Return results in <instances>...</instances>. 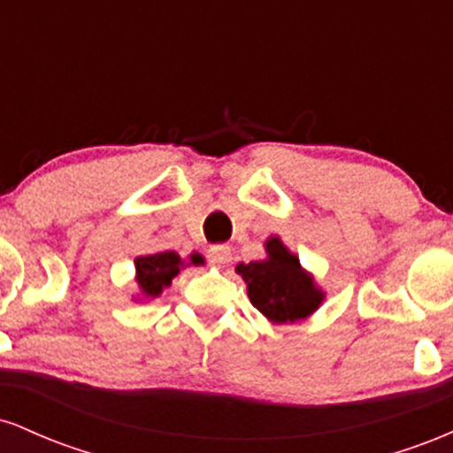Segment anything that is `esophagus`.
<instances>
[{
	"instance_id": "34e87169",
	"label": "esophagus",
	"mask_w": 453,
	"mask_h": 453,
	"mask_svg": "<svg viewBox=\"0 0 453 453\" xmlns=\"http://www.w3.org/2000/svg\"><path fill=\"white\" fill-rule=\"evenodd\" d=\"M209 259L215 266H226V264H230L232 259V251L230 247H226V244H215V247L209 249Z\"/></svg>"
}]
</instances>
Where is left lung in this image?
<instances>
[{"label": "left lung", "mask_w": 453, "mask_h": 453, "mask_svg": "<svg viewBox=\"0 0 453 453\" xmlns=\"http://www.w3.org/2000/svg\"><path fill=\"white\" fill-rule=\"evenodd\" d=\"M264 247L266 257L236 266L247 283L249 300L273 324L304 321L319 309L326 294L279 236H270Z\"/></svg>", "instance_id": "obj_1"}]
</instances>
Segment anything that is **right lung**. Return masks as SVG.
I'll use <instances>...</instances> for the list:
<instances>
[{"label":"right lung","mask_w":453,"mask_h":453,"mask_svg":"<svg viewBox=\"0 0 453 453\" xmlns=\"http://www.w3.org/2000/svg\"><path fill=\"white\" fill-rule=\"evenodd\" d=\"M191 264L200 266V264H204V257L196 251L191 253L189 259H183L174 251H161L153 253V256L136 257L134 259V266H136L134 280L138 285V294L134 296V300L159 298L161 292L173 285V279L180 273V268L191 266Z\"/></svg>","instance_id":"right-lung-1"}]
</instances>
